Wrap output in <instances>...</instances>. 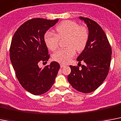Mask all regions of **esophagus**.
Masks as SVG:
<instances>
[{
	"instance_id": "1",
	"label": "esophagus",
	"mask_w": 121,
	"mask_h": 121,
	"mask_svg": "<svg viewBox=\"0 0 121 121\" xmlns=\"http://www.w3.org/2000/svg\"><path fill=\"white\" fill-rule=\"evenodd\" d=\"M65 66H66V65H65V64H60V67L62 68L65 67Z\"/></svg>"
}]
</instances>
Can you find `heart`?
<instances>
[{
	"instance_id": "obj_1",
	"label": "heart",
	"mask_w": 121,
	"mask_h": 121,
	"mask_svg": "<svg viewBox=\"0 0 121 121\" xmlns=\"http://www.w3.org/2000/svg\"><path fill=\"white\" fill-rule=\"evenodd\" d=\"M56 34L47 32L44 36V41L50 50L54 51L58 47L59 40L66 38L65 45L53 55V58L61 63H67L75 55V52H81L86 47L89 38L88 29L84 26H79L76 22L66 20L56 27Z\"/></svg>"
}]
</instances>
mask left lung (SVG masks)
Listing matches in <instances>:
<instances>
[{
  "mask_svg": "<svg viewBox=\"0 0 121 121\" xmlns=\"http://www.w3.org/2000/svg\"><path fill=\"white\" fill-rule=\"evenodd\" d=\"M86 23L89 38L84 50L77 58L78 61L85 63L81 68L69 66L68 81L73 88L83 93L96 90L108 74L111 60V47L106 33L95 21L80 17Z\"/></svg>",
  "mask_w": 121,
  "mask_h": 121,
  "instance_id": "8db88e82",
  "label": "left lung"
}]
</instances>
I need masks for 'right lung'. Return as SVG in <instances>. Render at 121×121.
Here are the masks:
<instances>
[{"mask_svg":"<svg viewBox=\"0 0 121 121\" xmlns=\"http://www.w3.org/2000/svg\"><path fill=\"white\" fill-rule=\"evenodd\" d=\"M58 21L40 18L29 20L17 29L12 40L10 58L17 78L32 95H40L48 91L60 67L56 61L43 69L38 65L40 62L47 63L50 58L44 36Z\"/></svg>","mask_w":121,"mask_h":121,"instance_id":"obj_1","label":"right lung"}]
</instances>
